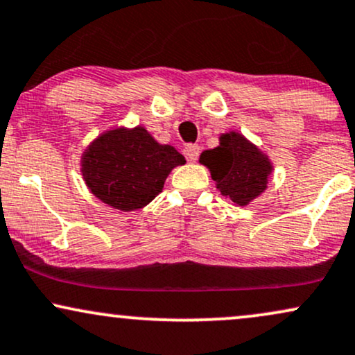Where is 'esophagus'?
Returning a JSON list of instances; mask_svg holds the SVG:
<instances>
[{"label": "esophagus", "mask_w": 355, "mask_h": 355, "mask_svg": "<svg viewBox=\"0 0 355 355\" xmlns=\"http://www.w3.org/2000/svg\"><path fill=\"white\" fill-rule=\"evenodd\" d=\"M183 153H185L187 160L189 162H196L200 155V147L198 145H187V147L183 148Z\"/></svg>", "instance_id": "34e87169"}]
</instances>
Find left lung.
I'll return each instance as SVG.
<instances>
[{"label":"left lung","instance_id":"obj_1","mask_svg":"<svg viewBox=\"0 0 355 355\" xmlns=\"http://www.w3.org/2000/svg\"><path fill=\"white\" fill-rule=\"evenodd\" d=\"M200 164L210 170L220 193L236 207L263 195L275 170L270 157L236 130L221 134L218 147L203 150Z\"/></svg>","mask_w":355,"mask_h":355}]
</instances>
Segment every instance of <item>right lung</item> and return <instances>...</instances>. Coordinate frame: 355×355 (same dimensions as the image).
I'll return each instance as SVG.
<instances>
[{"mask_svg":"<svg viewBox=\"0 0 355 355\" xmlns=\"http://www.w3.org/2000/svg\"><path fill=\"white\" fill-rule=\"evenodd\" d=\"M185 157L159 144L144 125L112 127L102 132L80 155V173L91 193L121 211L147 207L164 190L175 166Z\"/></svg>","mask_w":355,"mask_h":355,"instance_id":"1","label":"right lung"}]
</instances>
